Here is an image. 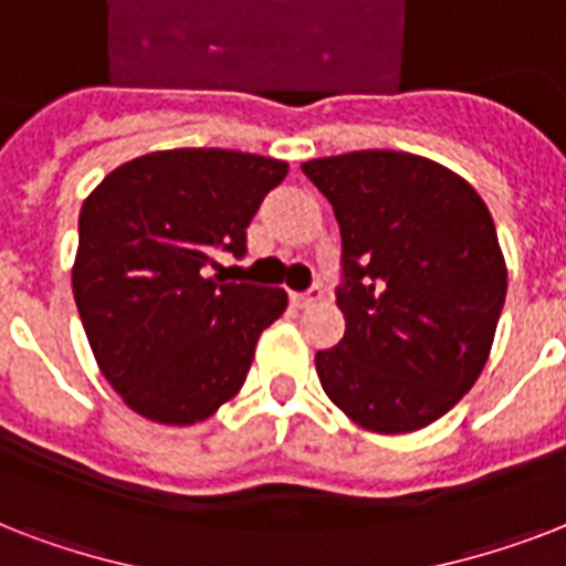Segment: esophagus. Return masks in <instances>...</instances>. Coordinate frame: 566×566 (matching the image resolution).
<instances>
[{
    "label": "esophagus",
    "mask_w": 566,
    "mask_h": 566,
    "mask_svg": "<svg viewBox=\"0 0 566 566\" xmlns=\"http://www.w3.org/2000/svg\"><path fill=\"white\" fill-rule=\"evenodd\" d=\"M319 296H323V287H319V284H311L308 291L293 293V305H296V308H308V305H314Z\"/></svg>",
    "instance_id": "34e87169"
}]
</instances>
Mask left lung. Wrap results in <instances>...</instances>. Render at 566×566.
Listing matches in <instances>:
<instances>
[{"mask_svg": "<svg viewBox=\"0 0 566 566\" xmlns=\"http://www.w3.org/2000/svg\"><path fill=\"white\" fill-rule=\"evenodd\" d=\"M340 226L344 340L314 364L364 429L429 426L475 385L509 273L488 205L420 155L367 149L302 164Z\"/></svg>", "mask_w": 566, "mask_h": 566, "instance_id": "left-lung-1", "label": "left lung"}]
</instances>
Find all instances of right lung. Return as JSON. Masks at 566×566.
I'll return each instance as SVG.
<instances>
[{
	"label": "right lung",
	"mask_w": 566,
	"mask_h": 566,
	"mask_svg": "<svg viewBox=\"0 0 566 566\" xmlns=\"http://www.w3.org/2000/svg\"><path fill=\"white\" fill-rule=\"evenodd\" d=\"M287 164L231 149H170L123 164L78 213L73 296L91 349L132 411L208 420L247 381L287 293L208 273L247 255V226Z\"/></svg>",
	"instance_id": "1"
}]
</instances>
